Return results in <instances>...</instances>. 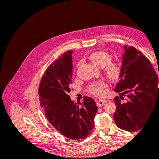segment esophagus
I'll return each instance as SVG.
<instances>
[{
    "label": "esophagus",
    "instance_id": "obj_1",
    "mask_svg": "<svg viewBox=\"0 0 159 159\" xmlns=\"http://www.w3.org/2000/svg\"><path fill=\"white\" fill-rule=\"evenodd\" d=\"M107 103V101L105 100H99L97 102V105L98 107H102L105 103Z\"/></svg>",
    "mask_w": 159,
    "mask_h": 159
}]
</instances>
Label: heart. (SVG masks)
<instances>
[{
    "label": "heart",
    "instance_id": "obj_1",
    "mask_svg": "<svg viewBox=\"0 0 159 159\" xmlns=\"http://www.w3.org/2000/svg\"><path fill=\"white\" fill-rule=\"evenodd\" d=\"M91 61L99 68H104L107 78L112 81L118 80L122 73V65L119 61H111L112 56L104 51H97L89 56ZM107 87L105 81H93L88 86V91L96 97H102L104 94V89Z\"/></svg>",
    "mask_w": 159,
    "mask_h": 159
}]
</instances>
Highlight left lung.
Wrapping results in <instances>:
<instances>
[{"label": "left lung", "instance_id": "obj_1", "mask_svg": "<svg viewBox=\"0 0 159 159\" xmlns=\"http://www.w3.org/2000/svg\"><path fill=\"white\" fill-rule=\"evenodd\" d=\"M123 48L122 73L114 89L120 97L113 99L117 108L113 118L120 129L133 132L142 128L159 104V84L150 60L133 46Z\"/></svg>", "mask_w": 159, "mask_h": 159}]
</instances>
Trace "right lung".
Listing matches in <instances>:
<instances>
[{
  "instance_id": "right-lung-1",
  "label": "right lung",
  "mask_w": 159,
  "mask_h": 159,
  "mask_svg": "<svg viewBox=\"0 0 159 159\" xmlns=\"http://www.w3.org/2000/svg\"><path fill=\"white\" fill-rule=\"evenodd\" d=\"M72 52L68 51L46 70L38 88L40 103L45 116L61 134L73 140L83 139L94 128L98 106L89 97H84L79 107L70 99Z\"/></svg>"
}]
</instances>
